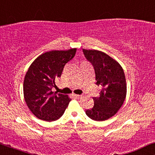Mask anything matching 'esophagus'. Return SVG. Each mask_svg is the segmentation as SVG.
Instances as JSON below:
<instances>
[{
	"mask_svg": "<svg viewBox=\"0 0 155 155\" xmlns=\"http://www.w3.org/2000/svg\"><path fill=\"white\" fill-rule=\"evenodd\" d=\"M73 96L75 97V98H80V95H79V94H74Z\"/></svg>",
	"mask_w": 155,
	"mask_h": 155,
	"instance_id": "obj_1",
	"label": "esophagus"
}]
</instances>
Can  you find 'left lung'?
<instances>
[{"instance_id":"1","label":"left lung","mask_w":155,"mask_h":155,"mask_svg":"<svg viewBox=\"0 0 155 155\" xmlns=\"http://www.w3.org/2000/svg\"><path fill=\"white\" fill-rule=\"evenodd\" d=\"M86 58L94 68L97 84L101 88L99 97H93L94 107L86 110L91 119L107 120L117 113L126 99V76L115 59L98 50L82 49Z\"/></svg>"}]
</instances>
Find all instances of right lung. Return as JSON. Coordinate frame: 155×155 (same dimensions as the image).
I'll return each instance as SVG.
<instances>
[{"label":"right lung","instance_id":"right-lung-1","mask_svg":"<svg viewBox=\"0 0 155 155\" xmlns=\"http://www.w3.org/2000/svg\"><path fill=\"white\" fill-rule=\"evenodd\" d=\"M76 48L52 50L44 53L31 63L25 76L24 98L36 117L54 121L62 116L71 99L66 94L52 92L65 65L75 56Z\"/></svg>","mask_w":155,"mask_h":155}]
</instances>
